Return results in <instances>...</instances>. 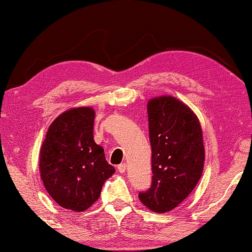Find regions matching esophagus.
I'll return each instance as SVG.
<instances>
[{"mask_svg":"<svg viewBox=\"0 0 252 252\" xmlns=\"http://www.w3.org/2000/svg\"><path fill=\"white\" fill-rule=\"evenodd\" d=\"M117 170H119L120 173H124V172H126V163L120 164L119 167H117Z\"/></svg>","mask_w":252,"mask_h":252,"instance_id":"1","label":"esophagus"}]
</instances>
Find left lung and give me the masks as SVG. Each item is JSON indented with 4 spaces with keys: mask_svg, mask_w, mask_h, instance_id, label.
Here are the masks:
<instances>
[{
    "mask_svg": "<svg viewBox=\"0 0 252 252\" xmlns=\"http://www.w3.org/2000/svg\"><path fill=\"white\" fill-rule=\"evenodd\" d=\"M152 150V183L139 200L156 213H166L189 195L205 163L202 130L193 110L173 96L148 102Z\"/></svg>",
    "mask_w": 252,
    "mask_h": 252,
    "instance_id": "8db88e82",
    "label": "left lung"
}]
</instances>
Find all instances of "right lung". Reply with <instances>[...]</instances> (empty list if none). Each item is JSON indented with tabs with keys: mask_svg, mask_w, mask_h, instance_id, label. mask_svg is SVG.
Returning <instances> with one entry per match:
<instances>
[{
	"mask_svg": "<svg viewBox=\"0 0 252 252\" xmlns=\"http://www.w3.org/2000/svg\"><path fill=\"white\" fill-rule=\"evenodd\" d=\"M94 117L92 107L63 111L51 123L40 148V178L47 193L73 212L93 205L104 181L115 173L102 146L94 142Z\"/></svg>",
	"mask_w": 252,
	"mask_h": 252,
	"instance_id": "obj_1",
	"label": "right lung"
}]
</instances>
